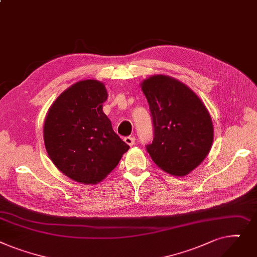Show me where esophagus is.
<instances>
[{
  "mask_svg": "<svg viewBox=\"0 0 257 257\" xmlns=\"http://www.w3.org/2000/svg\"><path fill=\"white\" fill-rule=\"evenodd\" d=\"M135 141H136V139L134 137H125L124 138V142L130 146H133L135 144Z\"/></svg>",
  "mask_w": 257,
  "mask_h": 257,
  "instance_id": "1",
  "label": "esophagus"
}]
</instances>
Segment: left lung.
Segmentation results:
<instances>
[{
  "mask_svg": "<svg viewBox=\"0 0 257 257\" xmlns=\"http://www.w3.org/2000/svg\"><path fill=\"white\" fill-rule=\"evenodd\" d=\"M141 88L155 136L146 150L165 172L187 175L212 148L214 127L207 109L188 86L168 75H153L141 83Z\"/></svg>",
  "mask_w": 257,
  "mask_h": 257,
  "instance_id": "left-lung-1",
  "label": "left lung"
}]
</instances>
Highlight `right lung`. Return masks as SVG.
Returning <instances> with one entry per match:
<instances>
[{"label":"right lung","instance_id":"obj_1","mask_svg":"<svg viewBox=\"0 0 257 257\" xmlns=\"http://www.w3.org/2000/svg\"><path fill=\"white\" fill-rule=\"evenodd\" d=\"M107 98L101 82L80 81L58 96L45 117L43 139L50 159L81 184L99 183L130 148L102 112Z\"/></svg>","mask_w":257,"mask_h":257}]
</instances>
